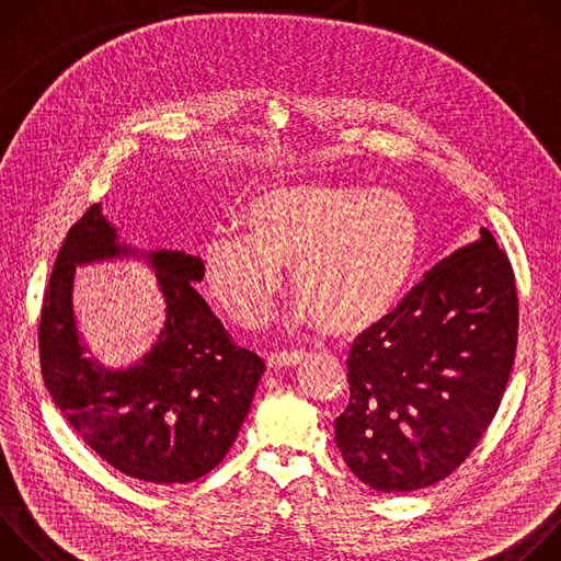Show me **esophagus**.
<instances>
[{
    "label": "esophagus",
    "mask_w": 561,
    "mask_h": 561,
    "mask_svg": "<svg viewBox=\"0 0 561 561\" xmlns=\"http://www.w3.org/2000/svg\"><path fill=\"white\" fill-rule=\"evenodd\" d=\"M304 353L299 351H277L266 355V364L268 368H284V366H297L301 362Z\"/></svg>",
    "instance_id": "34e87169"
}]
</instances>
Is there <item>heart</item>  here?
Masks as SVG:
<instances>
[{"label":"heart","mask_w":561,"mask_h":561,"mask_svg":"<svg viewBox=\"0 0 561 561\" xmlns=\"http://www.w3.org/2000/svg\"><path fill=\"white\" fill-rule=\"evenodd\" d=\"M247 234L219 232L204 249L217 304L244 327L268 317L293 266L297 317L359 335L404 299L420 260V219L404 195L306 182L266 191L239 215Z\"/></svg>","instance_id":"1"}]
</instances>
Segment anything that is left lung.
Here are the masks:
<instances>
[{"mask_svg":"<svg viewBox=\"0 0 561 561\" xmlns=\"http://www.w3.org/2000/svg\"><path fill=\"white\" fill-rule=\"evenodd\" d=\"M517 329L513 266L482 228L353 342L351 402L335 420L346 466L381 493L459 468L502 404Z\"/></svg>","mask_w":561,"mask_h":561,"instance_id":"1","label":"left lung"}]
</instances>
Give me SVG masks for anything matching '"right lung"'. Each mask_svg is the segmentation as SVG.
Instances as JSON below:
<instances>
[{
  "label": "right lung",
  "instance_id": "1",
  "mask_svg": "<svg viewBox=\"0 0 561 561\" xmlns=\"http://www.w3.org/2000/svg\"><path fill=\"white\" fill-rule=\"evenodd\" d=\"M128 253L100 204L70 226L39 317L44 383L77 435L113 468L150 484H186L230 450L266 364L232 342L195 290L204 262L182 251L148 255L167 299L152 351L119 373L87 359L70 299L75 266Z\"/></svg>",
  "mask_w": 561,
  "mask_h": 561
}]
</instances>
